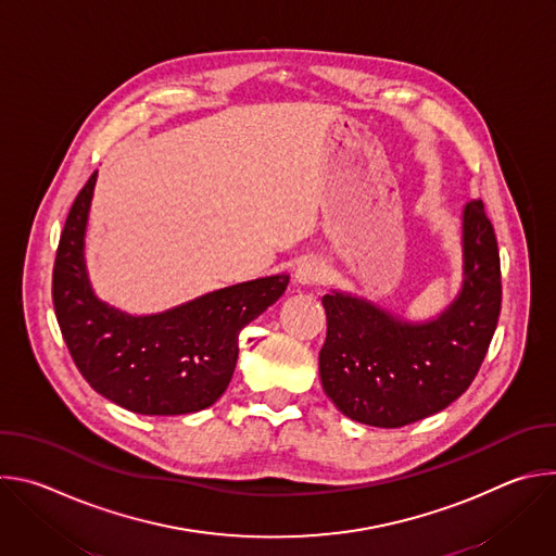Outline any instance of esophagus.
<instances>
[{"label":"esophagus","mask_w":556,"mask_h":556,"mask_svg":"<svg viewBox=\"0 0 556 556\" xmlns=\"http://www.w3.org/2000/svg\"><path fill=\"white\" fill-rule=\"evenodd\" d=\"M296 279L299 283L305 286H314V283H321L326 279V266L319 260H303L296 268Z\"/></svg>","instance_id":"34e87169"}]
</instances>
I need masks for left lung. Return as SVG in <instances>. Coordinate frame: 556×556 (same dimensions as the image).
Wrapping results in <instances>:
<instances>
[{
    "instance_id": "obj_1",
    "label": "left lung",
    "mask_w": 556,
    "mask_h": 556,
    "mask_svg": "<svg viewBox=\"0 0 556 556\" xmlns=\"http://www.w3.org/2000/svg\"><path fill=\"white\" fill-rule=\"evenodd\" d=\"M324 307L319 371L341 414L395 429L448 407L478 376L502 309L500 249L482 200L464 208V286L435 321L412 326L341 292Z\"/></svg>"
}]
</instances>
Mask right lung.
<instances>
[{"label":"right lung","instance_id":"1","mask_svg":"<svg viewBox=\"0 0 556 556\" xmlns=\"http://www.w3.org/2000/svg\"><path fill=\"white\" fill-rule=\"evenodd\" d=\"M94 182L97 172L70 206L52 268L54 314L76 369L134 414L180 416L211 407L235 371L242 328L283 294L288 277L222 288L163 314H123L94 296L86 275Z\"/></svg>","mask_w":556,"mask_h":556}]
</instances>
